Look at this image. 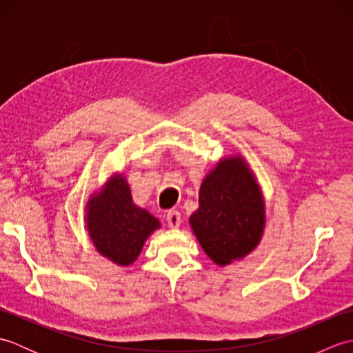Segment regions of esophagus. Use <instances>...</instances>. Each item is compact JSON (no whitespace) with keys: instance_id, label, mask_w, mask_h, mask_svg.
Masks as SVG:
<instances>
[{"instance_id":"obj_1","label":"esophagus","mask_w":353,"mask_h":353,"mask_svg":"<svg viewBox=\"0 0 353 353\" xmlns=\"http://www.w3.org/2000/svg\"><path fill=\"white\" fill-rule=\"evenodd\" d=\"M167 223H168V226L172 228V229L181 226V212H177V211H174V209H171V211L167 212Z\"/></svg>"}]
</instances>
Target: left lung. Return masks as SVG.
<instances>
[{
    "label": "left lung",
    "mask_w": 353,
    "mask_h": 353,
    "mask_svg": "<svg viewBox=\"0 0 353 353\" xmlns=\"http://www.w3.org/2000/svg\"><path fill=\"white\" fill-rule=\"evenodd\" d=\"M190 223L205 253L219 265L244 258L256 247L264 229V201L241 159L221 162L205 179Z\"/></svg>",
    "instance_id": "obj_1"
}]
</instances>
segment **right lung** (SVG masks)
Instances as JSON below:
<instances>
[{"label": "right lung", "mask_w": 353, "mask_h": 353, "mask_svg": "<svg viewBox=\"0 0 353 353\" xmlns=\"http://www.w3.org/2000/svg\"><path fill=\"white\" fill-rule=\"evenodd\" d=\"M88 229L103 256L119 265L138 258L147 236L159 228L153 215L132 203L129 185L114 179L100 196L89 201Z\"/></svg>", "instance_id": "right-lung-1"}]
</instances>
